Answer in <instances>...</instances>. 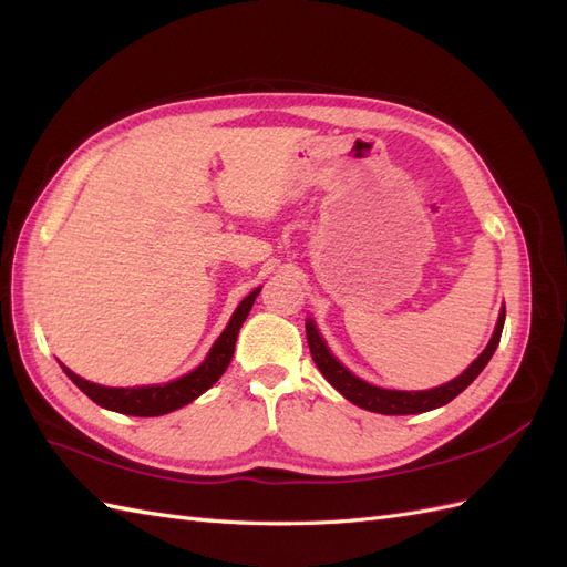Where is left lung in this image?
<instances>
[{"label": "left lung", "mask_w": 567, "mask_h": 567, "mask_svg": "<svg viewBox=\"0 0 567 567\" xmlns=\"http://www.w3.org/2000/svg\"><path fill=\"white\" fill-rule=\"evenodd\" d=\"M504 319H506V307H502L499 319H496V329L487 342V348L480 352L475 362L461 375H456L454 381L444 383L440 388H433V390H414V392L375 388L362 379H357V375L350 369L342 367L331 354V350L326 348V340L317 331V323L312 319L305 321V331H307V346H310L315 364L323 373V379L329 381L342 394V398L350 400L357 406L367 409V411H375V414L404 416V414H423V411L444 406L447 402H452L456 394L466 390L477 379L480 371L487 367L496 346H499L502 331H504Z\"/></svg>", "instance_id": "1"}]
</instances>
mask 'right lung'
Returning a JSON list of instances; mask_svg holds the SVG:
<instances>
[{"label":"right lung","mask_w":567,"mask_h":567,"mask_svg":"<svg viewBox=\"0 0 567 567\" xmlns=\"http://www.w3.org/2000/svg\"><path fill=\"white\" fill-rule=\"evenodd\" d=\"M260 293V288H255L250 296H246L241 300V305L236 307V312L231 315L227 329L221 331V336L215 340V346L210 348L208 357L203 359L200 367H196L194 371H188L186 375L177 381H169L163 385H134V388H106V385H96L80 379L78 373H73L68 367L61 364V369L65 371L68 379H71L92 402H96L99 406L117 411V414H127V416H163L169 414V411L182 409L188 402H194L196 398L213 388L219 375L227 371L231 357H234V348H236V338L238 331L250 312V307Z\"/></svg>","instance_id":"right-lung-1"}]
</instances>
